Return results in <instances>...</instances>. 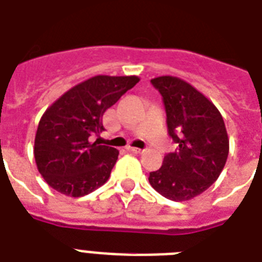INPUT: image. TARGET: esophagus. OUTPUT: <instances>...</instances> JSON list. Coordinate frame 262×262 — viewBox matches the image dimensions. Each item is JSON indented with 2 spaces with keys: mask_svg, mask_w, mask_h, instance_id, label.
Returning a JSON list of instances; mask_svg holds the SVG:
<instances>
[{
  "mask_svg": "<svg viewBox=\"0 0 262 262\" xmlns=\"http://www.w3.org/2000/svg\"><path fill=\"white\" fill-rule=\"evenodd\" d=\"M127 150L133 151V152H135V154H140V152H143V150H142V148H138V147L128 146V147H127Z\"/></svg>",
  "mask_w": 262,
  "mask_h": 262,
  "instance_id": "34e87169",
  "label": "esophagus"
}]
</instances>
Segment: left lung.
<instances>
[{
  "label": "left lung",
  "mask_w": 262,
  "mask_h": 262,
  "mask_svg": "<svg viewBox=\"0 0 262 262\" xmlns=\"http://www.w3.org/2000/svg\"><path fill=\"white\" fill-rule=\"evenodd\" d=\"M166 110L168 135L177 150L166 154L162 167L150 172V185L167 200L182 202L200 195L220 177L229 154L224 119L217 107L185 80H151Z\"/></svg>",
  "instance_id": "8db88e82"
}]
</instances>
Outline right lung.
<instances>
[{
    "instance_id": "1",
    "label": "right lung",
    "mask_w": 262,
    "mask_h": 262,
    "mask_svg": "<svg viewBox=\"0 0 262 262\" xmlns=\"http://www.w3.org/2000/svg\"><path fill=\"white\" fill-rule=\"evenodd\" d=\"M138 81V76L91 77L44 112L34 138V159L52 189L83 196L107 182L119 151L92 138L104 131V112Z\"/></svg>"
}]
</instances>
